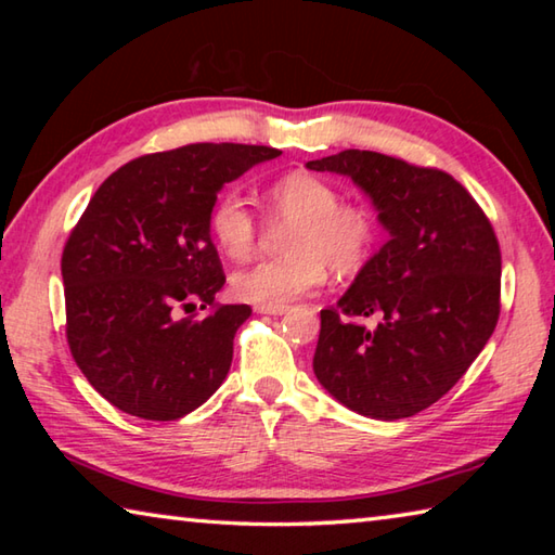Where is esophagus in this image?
Here are the masks:
<instances>
[{
  "label": "esophagus",
  "instance_id": "34e87169",
  "mask_svg": "<svg viewBox=\"0 0 555 555\" xmlns=\"http://www.w3.org/2000/svg\"><path fill=\"white\" fill-rule=\"evenodd\" d=\"M288 311V306H257V313L264 315H284Z\"/></svg>",
  "mask_w": 555,
  "mask_h": 555
}]
</instances>
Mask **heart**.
<instances>
[{"label": "heart", "instance_id": "1", "mask_svg": "<svg viewBox=\"0 0 555 555\" xmlns=\"http://www.w3.org/2000/svg\"><path fill=\"white\" fill-rule=\"evenodd\" d=\"M274 222L291 224L284 234L286 257L259 261L232 276L234 296L257 306H288L311 294L325 279V267L350 274L372 255L379 222L367 203L340 201V188L315 173L294 171L264 191ZM210 237L224 257L247 259L257 244V220L240 195L215 201Z\"/></svg>", "mask_w": 555, "mask_h": 555}]
</instances>
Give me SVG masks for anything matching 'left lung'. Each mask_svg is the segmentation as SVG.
I'll return each mask as SVG.
<instances>
[{
  "mask_svg": "<svg viewBox=\"0 0 555 555\" xmlns=\"http://www.w3.org/2000/svg\"><path fill=\"white\" fill-rule=\"evenodd\" d=\"M306 166L350 176L389 232L337 306L321 311L315 377L362 416L409 418L453 389L494 333L500 242L473 195L438 168L360 149Z\"/></svg>",
  "mask_w": 555,
  "mask_h": 555,
  "instance_id": "obj_1",
  "label": "left lung"
}]
</instances>
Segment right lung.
<instances>
[{"instance_id": "1", "label": "right lung", "mask_w": 555, "mask_h": 555, "mask_svg": "<svg viewBox=\"0 0 555 555\" xmlns=\"http://www.w3.org/2000/svg\"><path fill=\"white\" fill-rule=\"evenodd\" d=\"M281 156L251 144H188L117 168L65 242V335L112 406L176 421L208 401L232 364L249 306H220L224 284L208 218L224 183ZM195 302L210 307L195 322Z\"/></svg>"}]
</instances>
